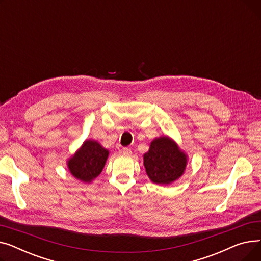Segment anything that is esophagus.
<instances>
[{
	"instance_id": "1",
	"label": "esophagus",
	"mask_w": 261,
	"mask_h": 261,
	"mask_svg": "<svg viewBox=\"0 0 261 261\" xmlns=\"http://www.w3.org/2000/svg\"><path fill=\"white\" fill-rule=\"evenodd\" d=\"M122 153L126 154V155H131L132 151H131L130 148H122Z\"/></svg>"
}]
</instances>
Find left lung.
<instances>
[{
    "mask_svg": "<svg viewBox=\"0 0 261 261\" xmlns=\"http://www.w3.org/2000/svg\"><path fill=\"white\" fill-rule=\"evenodd\" d=\"M187 155L168 136L154 139L144 154V166L149 179L155 184L168 185L184 173Z\"/></svg>",
    "mask_w": 261,
    "mask_h": 261,
    "instance_id": "8db88e82",
    "label": "left lung"
}]
</instances>
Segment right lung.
Segmentation results:
<instances>
[{
    "instance_id": "right-lung-1",
    "label": "right lung",
    "mask_w": 261,
    "mask_h": 261,
    "mask_svg": "<svg viewBox=\"0 0 261 261\" xmlns=\"http://www.w3.org/2000/svg\"><path fill=\"white\" fill-rule=\"evenodd\" d=\"M108 155L109 151L98 142L88 140L67 161V167L77 180L91 183L102 171Z\"/></svg>"
}]
</instances>
